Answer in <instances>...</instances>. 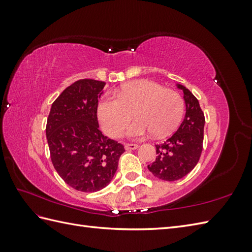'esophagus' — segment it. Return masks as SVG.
I'll list each match as a JSON object with an SVG mask.
<instances>
[{"instance_id": "34e87169", "label": "esophagus", "mask_w": 252, "mask_h": 252, "mask_svg": "<svg viewBox=\"0 0 252 252\" xmlns=\"http://www.w3.org/2000/svg\"><path fill=\"white\" fill-rule=\"evenodd\" d=\"M125 146L127 151H133V149L138 148V144H126Z\"/></svg>"}]
</instances>
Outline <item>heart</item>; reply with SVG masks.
Wrapping results in <instances>:
<instances>
[{
	"mask_svg": "<svg viewBox=\"0 0 252 252\" xmlns=\"http://www.w3.org/2000/svg\"><path fill=\"white\" fill-rule=\"evenodd\" d=\"M116 97L105 95L97 106V116L104 131L111 137L123 134L132 119L137 120L127 130V134L140 137L153 132L163 136L180 125L184 114V99L174 90L149 80L125 84L115 92Z\"/></svg>",
	"mask_w": 252,
	"mask_h": 252,
	"instance_id": "heart-1",
	"label": "heart"
}]
</instances>
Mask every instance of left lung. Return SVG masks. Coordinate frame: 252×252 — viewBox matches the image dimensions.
<instances>
[{"label":"left lung","instance_id":"1","mask_svg":"<svg viewBox=\"0 0 252 252\" xmlns=\"http://www.w3.org/2000/svg\"><path fill=\"white\" fill-rule=\"evenodd\" d=\"M183 90L186 114L179 129L167 141L157 144L156 160L148 164V170L163 181H176L189 174L199 161L202 152L205 115L199 101L189 89Z\"/></svg>","mask_w":252,"mask_h":252}]
</instances>
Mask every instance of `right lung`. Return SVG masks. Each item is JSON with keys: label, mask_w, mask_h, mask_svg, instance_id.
Masks as SVG:
<instances>
[{"label": "right lung", "mask_w": 252, "mask_h": 252, "mask_svg": "<svg viewBox=\"0 0 252 252\" xmlns=\"http://www.w3.org/2000/svg\"><path fill=\"white\" fill-rule=\"evenodd\" d=\"M105 82L78 80L52 104L46 123L52 163L72 189L94 192L110 183L125 146L98 129V97Z\"/></svg>", "instance_id": "obj_1"}]
</instances>
